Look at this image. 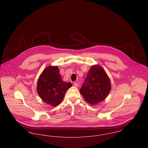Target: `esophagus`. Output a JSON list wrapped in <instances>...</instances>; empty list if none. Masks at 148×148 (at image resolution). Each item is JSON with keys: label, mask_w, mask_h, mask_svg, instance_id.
I'll list each match as a JSON object with an SVG mask.
<instances>
[{"label": "esophagus", "mask_w": 148, "mask_h": 148, "mask_svg": "<svg viewBox=\"0 0 148 148\" xmlns=\"http://www.w3.org/2000/svg\"><path fill=\"white\" fill-rule=\"evenodd\" d=\"M73 85L74 86H75V87H77L78 86V84H77V83H76V82H74V83H73Z\"/></svg>", "instance_id": "obj_1"}]
</instances>
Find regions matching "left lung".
<instances>
[{"label":"left lung","instance_id":"1","mask_svg":"<svg viewBox=\"0 0 148 148\" xmlns=\"http://www.w3.org/2000/svg\"><path fill=\"white\" fill-rule=\"evenodd\" d=\"M111 86L106 71L101 66L94 65L88 71L80 92L85 100L93 106L106 99L110 92Z\"/></svg>","mask_w":148,"mask_h":148}]
</instances>
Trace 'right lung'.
<instances>
[{
  "label": "right lung",
  "mask_w": 148,
  "mask_h": 148,
  "mask_svg": "<svg viewBox=\"0 0 148 148\" xmlns=\"http://www.w3.org/2000/svg\"><path fill=\"white\" fill-rule=\"evenodd\" d=\"M71 86V83L64 82L58 66H49L39 77L36 90L43 101L56 107L61 103Z\"/></svg>",
  "instance_id": "obj_1"
}]
</instances>
